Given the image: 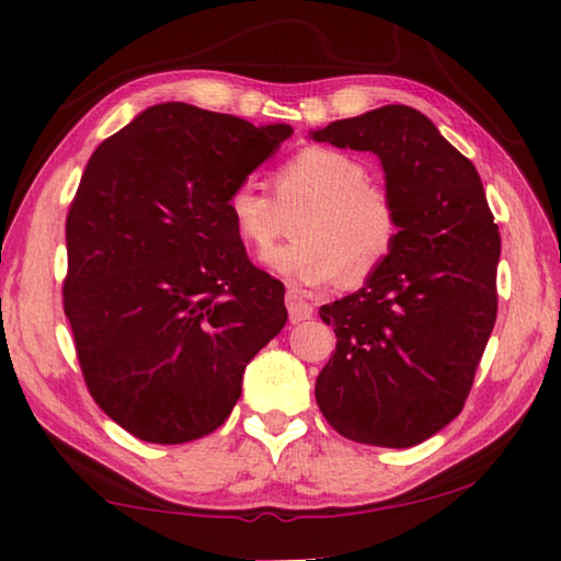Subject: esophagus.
<instances>
[{
    "label": "esophagus",
    "instance_id": "1",
    "mask_svg": "<svg viewBox=\"0 0 561 561\" xmlns=\"http://www.w3.org/2000/svg\"><path fill=\"white\" fill-rule=\"evenodd\" d=\"M287 311H289V321L291 324H299V321H307L314 314V307L309 301H304L297 294H287Z\"/></svg>",
    "mask_w": 561,
    "mask_h": 561
}]
</instances>
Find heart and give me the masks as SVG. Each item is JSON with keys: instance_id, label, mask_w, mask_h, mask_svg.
<instances>
[{"instance_id": "b5f03b06", "label": "heart", "mask_w": 561, "mask_h": 561, "mask_svg": "<svg viewBox=\"0 0 561 561\" xmlns=\"http://www.w3.org/2000/svg\"><path fill=\"white\" fill-rule=\"evenodd\" d=\"M277 201L254 180L227 195V215L252 250L267 252L282 232V213L297 210V240L270 252L267 264L294 289H317L344 274L360 284L383 267L401 232V215L383 187L368 183L366 165L336 148L309 146L274 173Z\"/></svg>"}]
</instances>
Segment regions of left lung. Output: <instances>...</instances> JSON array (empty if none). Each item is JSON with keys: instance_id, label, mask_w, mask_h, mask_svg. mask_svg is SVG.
<instances>
[{"instance_id": "obj_1", "label": "left lung", "mask_w": 561, "mask_h": 561, "mask_svg": "<svg viewBox=\"0 0 561 561\" xmlns=\"http://www.w3.org/2000/svg\"><path fill=\"white\" fill-rule=\"evenodd\" d=\"M311 138L378 156L401 215L383 267L319 311L336 351L317 403L348 440L411 448L462 411L495 327V217L474 165L411 106L334 121Z\"/></svg>"}]
</instances>
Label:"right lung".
<instances>
[{
	"mask_svg": "<svg viewBox=\"0 0 561 561\" xmlns=\"http://www.w3.org/2000/svg\"><path fill=\"white\" fill-rule=\"evenodd\" d=\"M291 133L173 101L93 150L66 217L64 311L93 401L136 438L220 428L287 324L282 282L247 260L227 195Z\"/></svg>",
	"mask_w": 561,
	"mask_h": 561,
	"instance_id": "add662e5",
	"label": "right lung"
}]
</instances>
